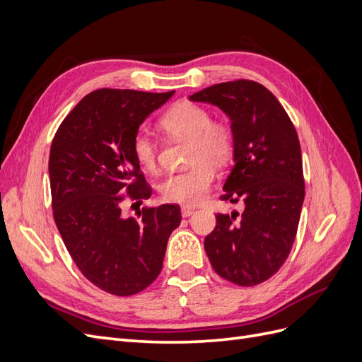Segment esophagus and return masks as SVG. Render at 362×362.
Returning a JSON list of instances; mask_svg holds the SVG:
<instances>
[{
    "label": "esophagus",
    "instance_id": "34e87169",
    "mask_svg": "<svg viewBox=\"0 0 362 362\" xmlns=\"http://www.w3.org/2000/svg\"><path fill=\"white\" fill-rule=\"evenodd\" d=\"M193 213H194L193 208H189V206H182L181 208V216L182 217H190Z\"/></svg>",
    "mask_w": 362,
    "mask_h": 362
}]
</instances>
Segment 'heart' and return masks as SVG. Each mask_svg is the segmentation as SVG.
I'll return each mask as SVG.
<instances>
[{"mask_svg": "<svg viewBox=\"0 0 362 362\" xmlns=\"http://www.w3.org/2000/svg\"><path fill=\"white\" fill-rule=\"evenodd\" d=\"M161 129L172 139L189 140L187 163L190 168L172 173L160 185L161 196L169 202L199 205L205 201L214 180V168L221 169L234 154V131L223 120H211L210 112L190 101L170 107L160 119ZM131 151L139 166L154 170L157 144L140 131L133 139Z\"/></svg>", "mask_w": 362, "mask_h": 362, "instance_id": "b5f03b06", "label": "heart"}]
</instances>
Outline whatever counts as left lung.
Returning a JSON list of instances; mask_svg holds the SVG:
<instances>
[{
    "label": "left lung",
    "instance_id": "1",
    "mask_svg": "<svg viewBox=\"0 0 362 362\" xmlns=\"http://www.w3.org/2000/svg\"><path fill=\"white\" fill-rule=\"evenodd\" d=\"M190 101L221 108L234 131V166L222 201L245 202V211L216 214L204 247L218 276L242 287L267 281L286 262L305 198L298 133L264 86L237 80L206 87Z\"/></svg>",
    "mask_w": 362,
    "mask_h": 362
}]
</instances>
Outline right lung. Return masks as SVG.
I'll return each instance as SVG.
<instances>
[{"instance_id": "1", "label": "right lung", "mask_w": 362, "mask_h": 362, "mask_svg": "<svg viewBox=\"0 0 362 362\" xmlns=\"http://www.w3.org/2000/svg\"><path fill=\"white\" fill-rule=\"evenodd\" d=\"M173 93L95 90L64 117L52 140L54 221L76 267L110 294L131 296L151 286L181 223L180 206L172 204L141 208L139 218L120 214L127 196L141 204L152 194L131 144L141 122Z\"/></svg>"}]
</instances>
